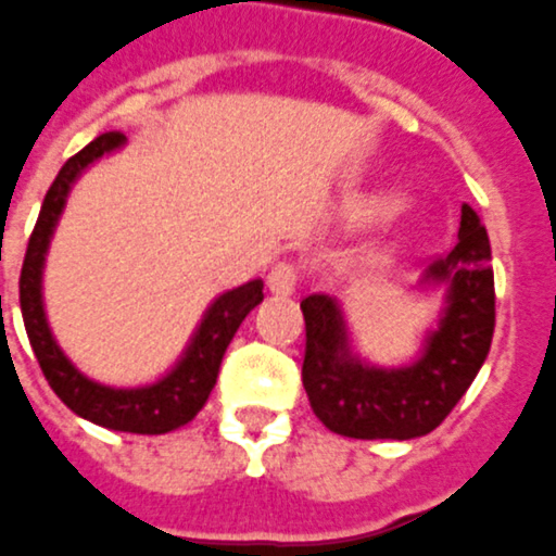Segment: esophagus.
Masks as SVG:
<instances>
[{
	"mask_svg": "<svg viewBox=\"0 0 556 556\" xmlns=\"http://www.w3.org/2000/svg\"><path fill=\"white\" fill-rule=\"evenodd\" d=\"M266 283H269V290H273L275 295L295 293V287H299V269H295V263L290 261L275 263L273 273H269V278H266Z\"/></svg>",
	"mask_w": 556,
	"mask_h": 556,
	"instance_id": "34e87169",
	"label": "esophagus"
}]
</instances>
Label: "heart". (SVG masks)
<instances>
[{"mask_svg": "<svg viewBox=\"0 0 556 556\" xmlns=\"http://www.w3.org/2000/svg\"><path fill=\"white\" fill-rule=\"evenodd\" d=\"M388 210H394V198H376V201L367 206V213H388Z\"/></svg>", "mask_w": 556, "mask_h": 556, "instance_id": "heart-1", "label": "heart"}]
</instances>
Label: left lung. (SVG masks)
I'll return each instance as SVG.
<instances>
[{"label":"left lung","instance_id":"1","mask_svg":"<svg viewBox=\"0 0 556 556\" xmlns=\"http://www.w3.org/2000/svg\"><path fill=\"white\" fill-rule=\"evenodd\" d=\"M489 233L462 204L459 242L429 263L424 283L447 290L439 328L408 367H372L350 352L346 323L331 295L302 299V384L314 415L350 439H417L439 427L483 367L494 334V273Z\"/></svg>","mask_w":556,"mask_h":556}]
</instances>
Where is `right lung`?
I'll list each match as a JSON object with an SVG mask.
<instances>
[{
  "mask_svg": "<svg viewBox=\"0 0 556 556\" xmlns=\"http://www.w3.org/2000/svg\"><path fill=\"white\" fill-rule=\"evenodd\" d=\"M121 144H124V132L97 136L91 144H85L76 156L64 162L59 177L52 180L50 192L40 206L38 225L28 237L26 261H23V273H20V311H23L28 343L35 350L40 370L64 406L97 427L136 432V435H162V432H172V429L189 424L204 408L206 396L218 379L225 350L237 334L239 323L249 317L251 307L263 302V281L257 278V281L242 283L237 290L218 295L216 302L206 307L204 319L189 340L184 358L174 364L172 372H165L160 382L144 384V388H109V384L91 382L88 376L76 370L52 338L50 323L43 314L40 275H43L52 230L59 225L71 186L91 162L106 156Z\"/></svg>",
  "mask_w": 556,
  "mask_h": 556,
  "instance_id": "right-lung-1",
  "label": "right lung"
}]
</instances>
